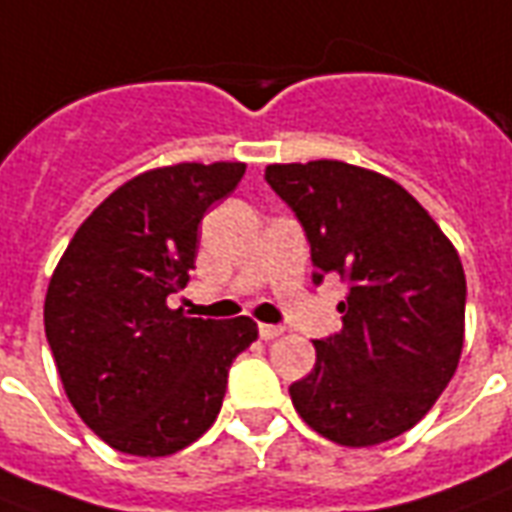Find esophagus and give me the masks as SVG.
<instances>
[{"mask_svg":"<svg viewBox=\"0 0 512 512\" xmlns=\"http://www.w3.org/2000/svg\"><path fill=\"white\" fill-rule=\"evenodd\" d=\"M259 335L264 341H272V338L283 335V327H278V324H259Z\"/></svg>","mask_w":512,"mask_h":512,"instance_id":"1","label":"esophagus"}]
</instances>
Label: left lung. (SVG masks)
<instances>
[{"label": "left lung", "mask_w": 512, "mask_h": 512, "mask_svg": "<svg viewBox=\"0 0 512 512\" xmlns=\"http://www.w3.org/2000/svg\"><path fill=\"white\" fill-rule=\"evenodd\" d=\"M264 179L300 220L313 283L341 275V333L289 387L316 434L346 447L401 436L453 379L466 278L453 242L398 182L341 160L275 163Z\"/></svg>", "instance_id": "left-lung-1"}]
</instances>
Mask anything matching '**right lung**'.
Masks as SVG:
<instances>
[{"mask_svg":"<svg viewBox=\"0 0 512 512\" xmlns=\"http://www.w3.org/2000/svg\"><path fill=\"white\" fill-rule=\"evenodd\" d=\"M245 163H179L138 174L92 212L46 294V338L81 420L119 453L158 458L196 442L220 412L234 357L256 322L188 319L199 223Z\"/></svg>","mask_w":512,"mask_h":512,"instance_id":"obj_1","label":"right lung"}]
</instances>
